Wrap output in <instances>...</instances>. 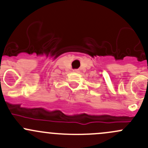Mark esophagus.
Listing matches in <instances>:
<instances>
[{
    "label": "esophagus",
    "mask_w": 148,
    "mask_h": 148,
    "mask_svg": "<svg viewBox=\"0 0 148 148\" xmlns=\"http://www.w3.org/2000/svg\"><path fill=\"white\" fill-rule=\"evenodd\" d=\"M74 72H79V70L78 69H74Z\"/></svg>",
    "instance_id": "34e87169"
}]
</instances>
